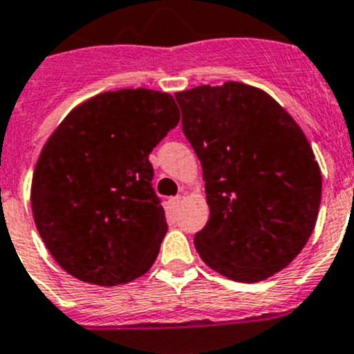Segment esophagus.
Returning <instances> with one entry per match:
<instances>
[{
	"label": "esophagus",
	"instance_id": "1",
	"mask_svg": "<svg viewBox=\"0 0 354 354\" xmlns=\"http://www.w3.org/2000/svg\"><path fill=\"white\" fill-rule=\"evenodd\" d=\"M181 198H183V197H181V195H178V197L171 198V205H173V209H176L178 205L181 204Z\"/></svg>",
	"mask_w": 354,
	"mask_h": 354
}]
</instances>
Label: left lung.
I'll use <instances>...</instances> for the list:
<instances>
[{
	"mask_svg": "<svg viewBox=\"0 0 354 354\" xmlns=\"http://www.w3.org/2000/svg\"><path fill=\"white\" fill-rule=\"evenodd\" d=\"M174 97L205 181L209 219L195 233L198 256L235 282L270 279L317 225L322 173L306 135L279 102L243 82Z\"/></svg>",
	"mask_w": 354,
	"mask_h": 354,
	"instance_id": "1",
	"label": "left lung"
}]
</instances>
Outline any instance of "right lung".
I'll list each match as a JSON object with an SVG mask.
<instances>
[{
  "label": "right lung",
  "instance_id": "obj_1",
  "mask_svg": "<svg viewBox=\"0 0 354 354\" xmlns=\"http://www.w3.org/2000/svg\"><path fill=\"white\" fill-rule=\"evenodd\" d=\"M178 122L173 95L136 88L82 102L51 133L34 167L30 207L68 275L112 287L152 268L167 223L149 156Z\"/></svg>",
  "mask_w": 354,
  "mask_h": 354
}]
</instances>
